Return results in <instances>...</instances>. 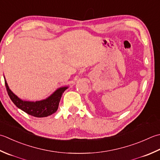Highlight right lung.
Listing matches in <instances>:
<instances>
[{
  "label": "right lung",
  "mask_w": 160,
  "mask_h": 160,
  "mask_svg": "<svg viewBox=\"0 0 160 160\" xmlns=\"http://www.w3.org/2000/svg\"><path fill=\"white\" fill-rule=\"evenodd\" d=\"M5 78V84L6 89L9 98L14 104L21 110L34 117H46L52 114L58 110L59 101L63 93L68 87H62L56 89L51 96L46 99L37 101H23L15 95L9 89L7 81Z\"/></svg>",
  "instance_id": "add662e5"
}]
</instances>
